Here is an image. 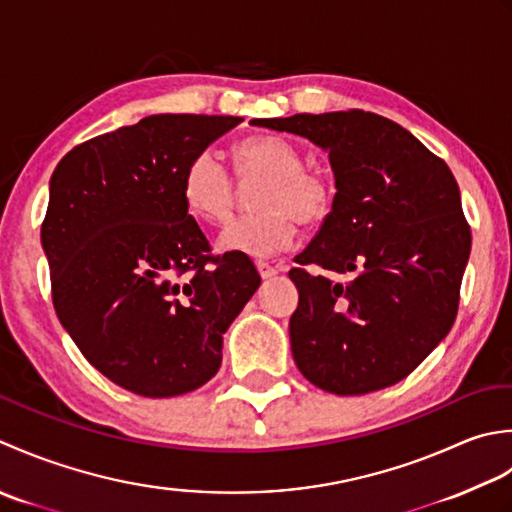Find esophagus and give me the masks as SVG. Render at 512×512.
<instances>
[{"mask_svg":"<svg viewBox=\"0 0 512 512\" xmlns=\"http://www.w3.org/2000/svg\"><path fill=\"white\" fill-rule=\"evenodd\" d=\"M256 269H258L260 278H274V276L278 274V269H276L274 265L265 263V260H258V263H256Z\"/></svg>","mask_w":512,"mask_h":512,"instance_id":"esophagus-1","label":"esophagus"}]
</instances>
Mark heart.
I'll return each mask as SVG.
<instances>
[{"mask_svg": "<svg viewBox=\"0 0 512 512\" xmlns=\"http://www.w3.org/2000/svg\"><path fill=\"white\" fill-rule=\"evenodd\" d=\"M241 183L260 181L254 194L258 212L232 218L218 234L223 252L274 256L291 245L296 221L305 227L325 221L333 205V187L320 172L305 168L302 154L289 141L271 134L247 137L234 148ZM236 183L221 156L201 150L183 172V198L194 216L221 223L234 205Z\"/></svg>", "mask_w": 512, "mask_h": 512, "instance_id": "1", "label": "heart"}]
</instances>
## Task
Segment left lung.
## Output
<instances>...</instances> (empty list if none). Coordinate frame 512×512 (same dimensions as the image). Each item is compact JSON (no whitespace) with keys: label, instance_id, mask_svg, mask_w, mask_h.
I'll use <instances>...</instances> for the list:
<instances>
[{"label":"left lung","instance_id":"left-lung-1","mask_svg":"<svg viewBox=\"0 0 512 512\" xmlns=\"http://www.w3.org/2000/svg\"><path fill=\"white\" fill-rule=\"evenodd\" d=\"M329 152L331 212L289 271L296 367L318 389L362 395L404 380L451 331L471 254L460 187L402 125L349 110L254 119ZM314 264L329 277L309 275Z\"/></svg>","mask_w":512,"mask_h":512}]
</instances>
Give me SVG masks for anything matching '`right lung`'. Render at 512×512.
<instances>
[{
    "label": "right lung",
    "instance_id": "obj_1",
    "mask_svg": "<svg viewBox=\"0 0 512 512\" xmlns=\"http://www.w3.org/2000/svg\"><path fill=\"white\" fill-rule=\"evenodd\" d=\"M241 117L152 114L72 148L50 176L41 245L52 305L119 387L172 398L212 380L223 333L260 285L245 256H212L183 172Z\"/></svg>",
    "mask_w": 512,
    "mask_h": 512
}]
</instances>
